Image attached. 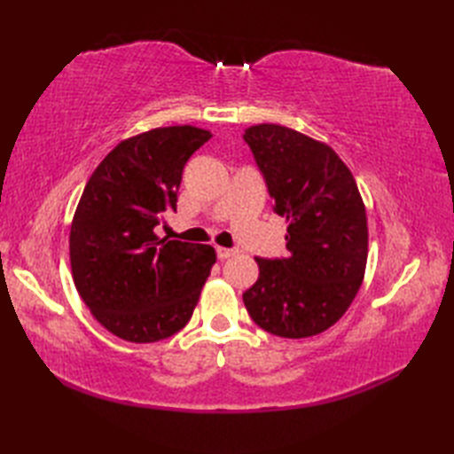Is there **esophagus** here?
<instances>
[{
  "instance_id": "1",
  "label": "esophagus",
  "mask_w": 454,
  "mask_h": 454,
  "mask_svg": "<svg viewBox=\"0 0 454 454\" xmlns=\"http://www.w3.org/2000/svg\"><path fill=\"white\" fill-rule=\"evenodd\" d=\"M236 252L234 249H228V247H216V255H218V259H228V257H232Z\"/></svg>"
}]
</instances>
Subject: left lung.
<instances>
[{
    "label": "left lung",
    "instance_id": "obj_1",
    "mask_svg": "<svg viewBox=\"0 0 454 454\" xmlns=\"http://www.w3.org/2000/svg\"><path fill=\"white\" fill-rule=\"evenodd\" d=\"M273 210L285 216L286 255L257 257L244 304L262 330L302 340L325 332L351 306L369 254L366 212L349 168L324 142L281 124L244 132Z\"/></svg>",
    "mask_w": 454,
    "mask_h": 454
}]
</instances>
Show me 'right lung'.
I'll use <instances>...</instances> for the list:
<instances>
[{"mask_svg": "<svg viewBox=\"0 0 454 454\" xmlns=\"http://www.w3.org/2000/svg\"><path fill=\"white\" fill-rule=\"evenodd\" d=\"M210 137L183 124L122 140L82 192L72 277L95 320L124 341L153 343L185 327L216 262L215 247L153 232L177 208L183 168Z\"/></svg>", "mask_w": 454, "mask_h": 454, "instance_id": "obj_1", "label": "right lung"}]
</instances>
